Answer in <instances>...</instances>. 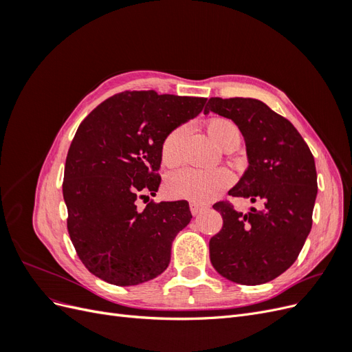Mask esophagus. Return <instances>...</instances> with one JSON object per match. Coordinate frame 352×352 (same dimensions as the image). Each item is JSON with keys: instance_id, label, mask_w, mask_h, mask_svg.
Returning <instances> with one entry per match:
<instances>
[{"instance_id": "esophagus-1", "label": "esophagus", "mask_w": 352, "mask_h": 352, "mask_svg": "<svg viewBox=\"0 0 352 352\" xmlns=\"http://www.w3.org/2000/svg\"><path fill=\"white\" fill-rule=\"evenodd\" d=\"M189 207H190V212H192V216H198L199 212H202L204 210H207V206H204V204H199V202H195V201L190 202Z\"/></svg>"}]
</instances>
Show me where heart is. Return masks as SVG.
Masks as SVG:
<instances>
[{
  "instance_id": "1",
  "label": "heart",
  "mask_w": 352,
  "mask_h": 352,
  "mask_svg": "<svg viewBox=\"0 0 352 352\" xmlns=\"http://www.w3.org/2000/svg\"><path fill=\"white\" fill-rule=\"evenodd\" d=\"M210 136L220 146L232 138H239L238 126L225 117H216L207 124ZM184 135V127L179 126L170 132L162 145L163 162L175 164L179 160V144ZM233 176L226 168H184L172 175L167 180L170 195L186 198L195 202H208L214 199L223 189L230 186Z\"/></svg>"
}]
</instances>
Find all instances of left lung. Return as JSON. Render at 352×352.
Instances as JSON below:
<instances>
[{"instance_id": "8db88e82", "label": "left lung", "mask_w": 352, "mask_h": 352, "mask_svg": "<svg viewBox=\"0 0 352 352\" xmlns=\"http://www.w3.org/2000/svg\"><path fill=\"white\" fill-rule=\"evenodd\" d=\"M228 117L245 140L248 168L229 195L260 202L239 212L229 201L212 208L223 228L210 239V260L223 278L261 285L286 272L311 230L317 195L314 157L294 124L254 98H210L204 113Z\"/></svg>"}]
</instances>
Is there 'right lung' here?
I'll return each mask as SVG.
<instances>
[{
	"mask_svg": "<svg viewBox=\"0 0 352 352\" xmlns=\"http://www.w3.org/2000/svg\"><path fill=\"white\" fill-rule=\"evenodd\" d=\"M207 98L124 91L88 114L69 148L63 197L67 230L80 261L97 278L132 286L162 274L177 233L192 219L188 201H136L155 195L162 145L194 119Z\"/></svg>",
	"mask_w": 352,
	"mask_h": 352,
	"instance_id": "right-lung-1",
	"label": "right lung"
}]
</instances>
